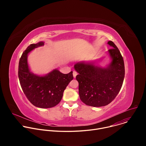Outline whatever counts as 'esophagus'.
Listing matches in <instances>:
<instances>
[{
  "instance_id": "34e87169",
  "label": "esophagus",
  "mask_w": 146,
  "mask_h": 146,
  "mask_svg": "<svg viewBox=\"0 0 146 146\" xmlns=\"http://www.w3.org/2000/svg\"><path fill=\"white\" fill-rule=\"evenodd\" d=\"M77 74V72H76V71H73V75L74 78H76Z\"/></svg>"
}]
</instances>
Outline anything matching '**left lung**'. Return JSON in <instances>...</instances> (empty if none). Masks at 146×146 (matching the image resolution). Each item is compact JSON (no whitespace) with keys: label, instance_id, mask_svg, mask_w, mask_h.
<instances>
[{"label":"left lung","instance_id":"8db88e82","mask_svg":"<svg viewBox=\"0 0 146 146\" xmlns=\"http://www.w3.org/2000/svg\"><path fill=\"white\" fill-rule=\"evenodd\" d=\"M112 47L108 51L110 62L105 67L98 60L78 62L74 65L78 73V92L81 100L93 107L106 106L119 93L125 77L123 58L115 44L109 41Z\"/></svg>","mask_w":146,"mask_h":146}]
</instances>
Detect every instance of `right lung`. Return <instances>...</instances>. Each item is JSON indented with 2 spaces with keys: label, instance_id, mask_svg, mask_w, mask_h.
Returning <instances> with one entry per match:
<instances>
[{
  "label": "right lung",
  "instance_id": "right-lung-1",
  "mask_svg": "<svg viewBox=\"0 0 146 146\" xmlns=\"http://www.w3.org/2000/svg\"><path fill=\"white\" fill-rule=\"evenodd\" d=\"M40 41L29 45L23 53L19 62L18 77L21 86L30 102L35 106L47 109L55 106L60 102L63 93L73 80V72L64 74L55 69L44 75L31 72L28 62L29 53L36 48L43 46Z\"/></svg>",
  "mask_w": 146,
  "mask_h": 146
}]
</instances>
